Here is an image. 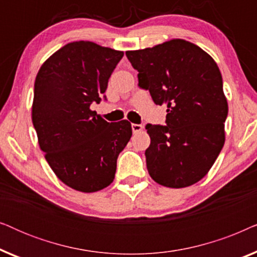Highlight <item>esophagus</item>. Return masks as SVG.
Here are the masks:
<instances>
[{"mask_svg": "<svg viewBox=\"0 0 257 257\" xmlns=\"http://www.w3.org/2000/svg\"><path fill=\"white\" fill-rule=\"evenodd\" d=\"M143 130V125H139V124H132V131L133 133H138Z\"/></svg>", "mask_w": 257, "mask_h": 257, "instance_id": "34e87169", "label": "esophagus"}]
</instances>
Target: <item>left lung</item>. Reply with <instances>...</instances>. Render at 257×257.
<instances>
[{
    "label": "left lung",
    "mask_w": 257,
    "mask_h": 257,
    "mask_svg": "<svg viewBox=\"0 0 257 257\" xmlns=\"http://www.w3.org/2000/svg\"><path fill=\"white\" fill-rule=\"evenodd\" d=\"M139 86L157 105H167L166 126L146 125L147 171L161 186L184 188L201 180L222 150L228 114L215 61L191 42L174 38L126 51Z\"/></svg>",
    "instance_id": "8db88e82"
}]
</instances>
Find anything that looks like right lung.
Wrapping results in <instances>:
<instances>
[{
    "label": "right lung",
    "mask_w": 257,
    "mask_h": 257,
    "mask_svg": "<svg viewBox=\"0 0 257 257\" xmlns=\"http://www.w3.org/2000/svg\"><path fill=\"white\" fill-rule=\"evenodd\" d=\"M124 52L93 42L68 43L52 54L35 79L31 118L38 144L59 180L83 193L113 181L131 122H107L90 108L100 103Z\"/></svg>",
    "instance_id": "right-lung-1"
}]
</instances>
